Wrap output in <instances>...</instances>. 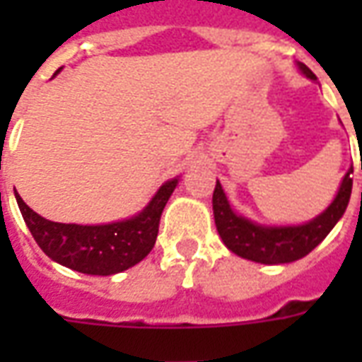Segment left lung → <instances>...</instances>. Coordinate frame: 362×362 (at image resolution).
Masks as SVG:
<instances>
[{
	"label": "left lung",
	"mask_w": 362,
	"mask_h": 362,
	"mask_svg": "<svg viewBox=\"0 0 362 362\" xmlns=\"http://www.w3.org/2000/svg\"><path fill=\"white\" fill-rule=\"evenodd\" d=\"M298 69L308 79L316 81V75L304 64H298ZM351 174H353V166L343 176L339 192L326 211L318 215L316 219H312L310 223L298 225V227H262L243 215H236L230 209L227 196L217 180V186L213 192V215H215L219 236L228 250L235 252L236 256L267 264V266L288 264V262L304 258L329 235V230L335 227V223L341 219V215L347 209L351 188H353Z\"/></svg>",
	"instance_id": "obj_1"
}]
</instances>
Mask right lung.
<instances>
[{
    "instance_id": "add662e5",
    "label": "right lung",
    "mask_w": 362,
    "mask_h": 362,
    "mask_svg": "<svg viewBox=\"0 0 362 362\" xmlns=\"http://www.w3.org/2000/svg\"><path fill=\"white\" fill-rule=\"evenodd\" d=\"M176 184L178 178L165 182L139 215L108 225L54 223L33 211L19 194L15 197L30 235L48 258L87 275H114L139 264L153 250L160 215Z\"/></svg>"
}]
</instances>
